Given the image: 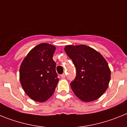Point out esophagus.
<instances>
[{"instance_id":"esophagus-1","label":"esophagus","mask_w":127,"mask_h":127,"mask_svg":"<svg viewBox=\"0 0 127 127\" xmlns=\"http://www.w3.org/2000/svg\"><path fill=\"white\" fill-rule=\"evenodd\" d=\"M61 77H62L63 79H64L65 77H66V74H65V73H63V74L61 75Z\"/></svg>"}]
</instances>
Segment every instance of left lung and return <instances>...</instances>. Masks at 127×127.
I'll use <instances>...</instances> for the list:
<instances>
[{
	"label": "left lung",
	"mask_w": 127,
	"mask_h": 127,
	"mask_svg": "<svg viewBox=\"0 0 127 127\" xmlns=\"http://www.w3.org/2000/svg\"><path fill=\"white\" fill-rule=\"evenodd\" d=\"M64 50L76 68V76L70 86L72 91L84 102L100 98L106 91L111 71L100 53L86 45H68Z\"/></svg>",
	"instance_id": "8db88e82"
}]
</instances>
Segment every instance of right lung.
I'll return each mask as SVG.
<instances>
[{"label":"right lung","mask_w":127,"mask_h":127,"mask_svg":"<svg viewBox=\"0 0 127 127\" xmlns=\"http://www.w3.org/2000/svg\"><path fill=\"white\" fill-rule=\"evenodd\" d=\"M56 47L41 43L33 48L22 63L20 80L25 93L34 101L45 102L54 93L59 81L53 60Z\"/></svg>","instance_id":"1"}]
</instances>
